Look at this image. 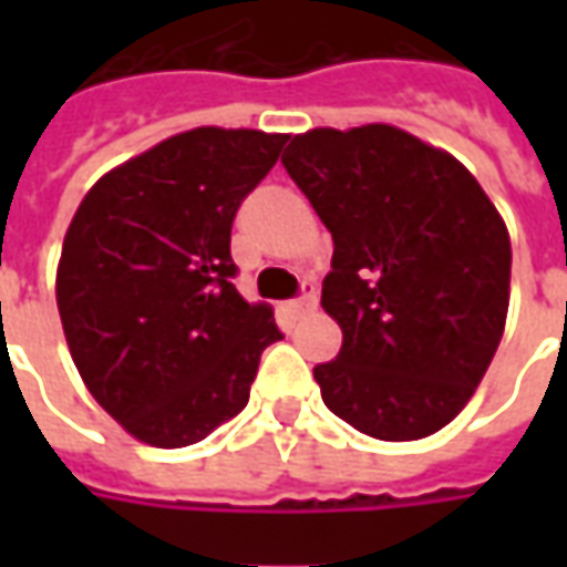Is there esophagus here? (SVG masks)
<instances>
[{"mask_svg": "<svg viewBox=\"0 0 567 567\" xmlns=\"http://www.w3.org/2000/svg\"><path fill=\"white\" fill-rule=\"evenodd\" d=\"M288 309H291L295 316H307V312H312V309H316V288H312V285H303V297H300V300H291Z\"/></svg>", "mask_w": 567, "mask_h": 567, "instance_id": "esophagus-1", "label": "esophagus"}]
</instances>
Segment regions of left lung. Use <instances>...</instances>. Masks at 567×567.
Wrapping results in <instances>:
<instances>
[{
    "instance_id": "1",
    "label": "left lung",
    "mask_w": 567,
    "mask_h": 567,
    "mask_svg": "<svg viewBox=\"0 0 567 567\" xmlns=\"http://www.w3.org/2000/svg\"><path fill=\"white\" fill-rule=\"evenodd\" d=\"M282 166L333 236L321 307L340 355L312 370L333 416L419 440L474 398L507 321L511 234L467 166L392 124L291 136Z\"/></svg>"
}]
</instances>
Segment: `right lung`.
Masks as SVG:
<instances>
[{
	"instance_id": "obj_1",
	"label": "right lung",
	"mask_w": 567,
	"mask_h": 567,
	"mask_svg": "<svg viewBox=\"0 0 567 567\" xmlns=\"http://www.w3.org/2000/svg\"><path fill=\"white\" fill-rule=\"evenodd\" d=\"M285 133L197 127L142 151L84 194L56 264V309L87 392L127 434L190 446L248 404L272 307L230 282L239 203Z\"/></svg>"
}]
</instances>
